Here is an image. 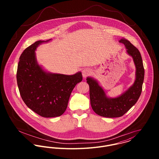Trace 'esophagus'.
<instances>
[{"label":"esophagus","mask_w":159,"mask_h":159,"mask_svg":"<svg viewBox=\"0 0 159 159\" xmlns=\"http://www.w3.org/2000/svg\"><path fill=\"white\" fill-rule=\"evenodd\" d=\"M92 73V71L90 69H88V68H85L82 71V74H83V76L84 78H86L87 76H89Z\"/></svg>","instance_id":"1"}]
</instances>
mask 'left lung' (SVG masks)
<instances>
[{
  "label": "left lung",
  "mask_w": 159,
  "mask_h": 159,
  "mask_svg": "<svg viewBox=\"0 0 159 159\" xmlns=\"http://www.w3.org/2000/svg\"><path fill=\"white\" fill-rule=\"evenodd\" d=\"M119 42L125 45L127 53L133 58L136 68L134 84L120 95L111 98L107 95L96 80L92 77H88L86 79L89 86L92 108L97 114L105 117H119L126 113L138 101L144 81V69L139 51L124 38Z\"/></svg>",
  "instance_id": "left-lung-1"
}]
</instances>
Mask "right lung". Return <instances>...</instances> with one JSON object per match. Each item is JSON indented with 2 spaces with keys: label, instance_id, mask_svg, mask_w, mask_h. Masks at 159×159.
<instances>
[{
  "label": "right lung",
  "instance_id": "add662e5",
  "mask_svg": "<svg viewBox=\"0 0 159 159\" xmlns=\"http://www.w3.org/2000/svg\"><path fill=\"white\" fill-rule=\"evenodd\" d=\"M37 41L27 47L20 57L16 79L21 98L35 113L44 117L61 116L67 107L70 94L83 80L81 71L72 75L50 73L38 64L37 48L51 41Z\"/></svg>",
  "mask_w": 159,
  "mask_h": 159
}]
</instances>
